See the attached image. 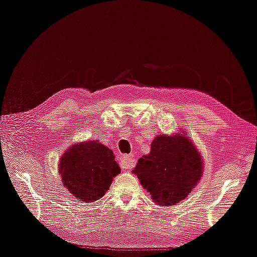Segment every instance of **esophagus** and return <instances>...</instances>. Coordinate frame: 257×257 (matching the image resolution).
<instances>
[{
    "label": "esophagus",
    "instance_id": "obj_1",
    "mask_svg": "<svg viewBox=\"0 0 257 257\" xmlns=\"http://www.w3.org/2000/svg\"><path fill=\"white\" fill-rule=\"evenodd\" d=\"M120 163H121V166L124 169H130L135 165V160L133 158V155H127V154H124L121 155L120 157Z\"/></svg>",
    "mask_w": 257,
    "mask_h": 257
}]
</instances>
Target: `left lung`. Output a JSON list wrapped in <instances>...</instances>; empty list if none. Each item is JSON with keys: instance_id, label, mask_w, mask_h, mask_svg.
<instances>
[{"instance_id": "1", "label": "left lung", "mask_w": 257, "mask_h": 257, "mask_svg": "<svg viewBox=\"0 0 257 257\" xmlns=\"http://www.w3.org/2000/svg\"><path fill=\"white\" fill-rule=\"evenodd\" d=\"M203 164L188 136L158 135L150 153L138 160L133 173L153 201L168 207L180 203L192 192L203 175Z\"/></svg>"}]
</instances>
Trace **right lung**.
Returning <instances> with one entry per match:
<instances>
[{
    "label": "right lung",
    "instance_id": "1",
    "mask_svg": "<svg viewBox=\"0 0 257 257\" xmlns=\"http://www.w3.org/2000/svg\"><path fill=\"white\" fill-rule=\"evenodd\" d=\"M112 150L98 141L76 144L59 162V174L65 188L80 201L93 203L109 190L121 169Z\"/></svg>",
    "mask_w": 257,
    "mask_h": 257
}]
</instances>
